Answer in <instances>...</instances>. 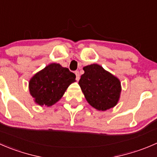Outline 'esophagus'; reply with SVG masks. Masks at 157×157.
<instances>
[{
	"label": "esophagus",
	"mask_w": 157,
	"mask_h": 157,
	"mask_svg": "<svg viewBox=\"0 0 157 157\" xmlns=\"http://www.w3.org/2000/svg\"><path fill=\"white\" fill-rule=\"evenodd\" d=\"M75 74H76V80H80V74H79V71H75Z\"/></svg>",
	"instance_id": "1"
}]
</instances>
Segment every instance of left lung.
I'll list each match as a JSON object with an SVG mask.
<instances>
[{"label": "left lung", "mask_w": 157, "mask_h": 157, "mask_svg": "<svg viewBox=\"0 0 157 157\" xmlns=\"http://www.w3.org/2000/svg\"><path fill=\"white\" fill-rule=\"evenodd\" d=\"M83 71L79 85L88 103L98 110L113 107L121 94L120 80L98 64L88 65Z\"/></svg>", "instance_id": "1"}]
</instances>
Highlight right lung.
Masks as SVG:
<instances>
[{"label": "right lung", "instance_id": "1", "mask_svg": "<svg viewBox=\"0 0 157 157\" xmlns=\"http://www.w3.org/2000/svg\"><path fill=\"white\" fill-rule=\"evenodd\" d=\"M76 75L58 63H51L36 73L29 83V89L35 102L40 106H51L58 101Z\"/></svg>", "mask_w": 157, "mask_h": 157}]
</instances>
